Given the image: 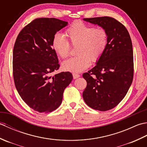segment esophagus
I'll return each instance as SVG.
<instances>
[{
    "instance_id": "1",
    "label": "esophagus",
    "mask_w": 147,
    "mask_h": 147,
    "mask_svg": "<svg viewBox=\"0 0 147 147\" xmlns=\"http://www.w3.org/2000/svg\"><path fill=\"white\" fill-rule=\"evenodd\" d=\"M73 78L74 79H76L78 78H79L80 76V74H77V73H73Z\"/></svg>"
}]
</instances>
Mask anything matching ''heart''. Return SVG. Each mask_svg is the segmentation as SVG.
Segmentation results:
<instances>
[{
    "instance_id": "obj_1",
    "label": "heart",
    "mask_w": 147,
    "mask_h": 147,
    "mask_svg": "<svg viewBox=\"0 0 147 147\" xmlns=\"http://www.w3.org/2000/svg\"><path fill=\"white\" fill-rule=\"evenodd\" d=\"M67 40L60 33H55L52 45L62 58L70 54L71 45L76 47L77 56L65 61L62 67L72 73H80L89 67L90 62H97L108 45V33L103 28H93L81 21H75L65 30Z\"/></svg>"
}]
</instances>
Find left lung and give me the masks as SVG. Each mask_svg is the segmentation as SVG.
<instances>
[{"mask_svg":"<svg viewBox=\"0 0 147 147\" xmlns=\"http://www.w3.org/2000/svg\"><path fill=\"white\" fill-rule=\"evenodd\" d=\"M107 30L108 45L96 65L83 74L86 81L83 97L89 107L106 111L117 106L126 96L133 79L131 40L126 27L109 17L84 18Z\"/></svg>","mask_w":147,"mask_h":147,"instance_id":"obj_1","label":"left lung"}]
</instances>
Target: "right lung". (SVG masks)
<instances>
[{
    "mask_svg": "<svg viewBox=\"0 0 147 147\" xmlns=\"http://www.w3.org/2000/svg\"><path fill=\"white\" fill-rule=\"evenodd\" d=\"M67 24L56 18H36L22 29L14 43L15 86L23 101L40 113L51 112L60 106L64 90L73 80L70 72L52 75L60 67L52 38Z\"/></svg>",
    "mask_w": 147,
    "mask_h": 147,
    "instance_id": "1",
    "label": "right lung"
}]
</instances>
